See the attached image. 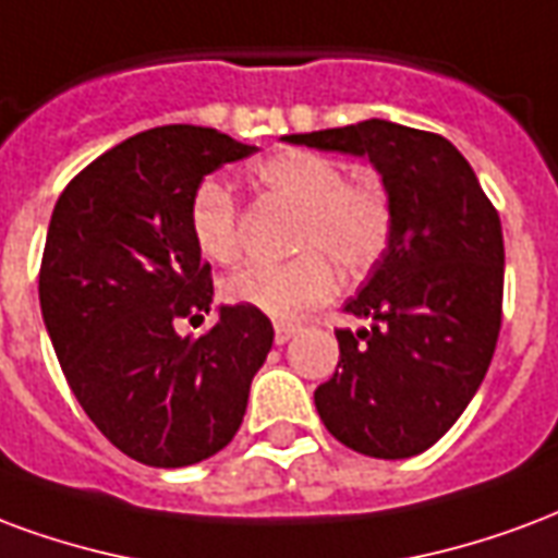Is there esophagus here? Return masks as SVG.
<instances>
[{"instance_id":"esophagus-1","label":"esophagus","mask_w":558,"mask_h":558,"mask_svg":"<svg viewBox=\"0 0 558 558\" xmlns=\"http://www.w3.org/2000/svg\"><path fill=\"white\" fill-rule=\"evenodd\" d=\"M274 332H276V344H284L288 339H294L296 332H300V327H296V324H284V320H279V324L274 327Z\"/></svg>"}]
</instances>
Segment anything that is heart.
I'll return each instance as SVG.
<instances>
[{
	"label": "heart",
	"mask_w": 558,
	"mask_h": 558,
	"mask_svg": "<svg viewBox=\"0 0 558 558\" xmlns=\"http://www.w3.org/2000/svg\"><path fill=\"white\" fill-rule=\"evenodd\" d=\"M264 193L296 207L284 264H246L222 282V296L276 318L324 303L336 288V267L360 276L380 262L392 238V207L374 181H344V169L315 150H282L255 166ZM190 234L207 262L240 255L238 202L226 184L207 178L190 202Z\"/></svg>",
	"instance_id": "heart-1"
}]
</instances>
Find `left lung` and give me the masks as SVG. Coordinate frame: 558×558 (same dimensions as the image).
I'll return each mask as SVG.
<instances>
[{
  "instance_id": "8db88e82",
  "label": "left lung",
  "mask_w": 558,
  "mask_h": 558,
  "mask_svg": "<svg viewBox=\"0 0 558 558\" xmlns=\"http://www.w3.org/2000/svg\"><path fill=\"white\" fill-rule=\"evenodd\" d=\"M368 157L392 207L372 279L344 303L339 365L315 389L320 422L368 458H413L458 422L482 386L502 324V226L473 166L437 133L368 118L284 136Z\"/></svg>"
}]
</instances>
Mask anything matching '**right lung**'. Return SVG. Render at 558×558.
I'll return each instance as SVG.
<instances>
[{
	"label": "right lung",
	"mask_w": 558,
	"mask_h": 558,
	"mask_svg": "<svg viewBox=\"0 0 558 558\" xmlns=\"http://www.w3.org/2000/svg\"><path fill=\"white\" fill-rule=\"evenodd\" d=\"M255 150L210 128L145 130L88 162L56 202L44 324L76 401L133 461L172 470L226 449L274 348V324L250 306H219L198 339L174 332L214 303L190 234L193 193Z\"/></svg>",
	"instance_id": "add662e5"
}]
</instances>
